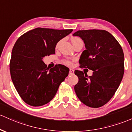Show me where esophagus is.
Wrapping results in <instances>:
<instances>
[{
    "mask_svg": "<svg viewBox=\"0 0 132 132\" xmlns=\"http://www.w3.org/2000/svg\"><path fill=\"white\" fill-rule=\"evenodd\" d=\"M74 70L73 69H69V75H73V74H74Z\"/></svg>",
    "mask_w": 132,
    "mask_h": 132,
    "instance_id": "34e87169",
    "label": "esophagus"
}]
</instances>
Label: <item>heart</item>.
I'll return each mask as SVG.
<instances>
[{
    "label": "heart",
    "mask_w": 132,
    "mask_h": 132,
    "mask_svg": "<svg viewBox=\"0 0 132 132\" xmlns=\"http://www.w3.org/2000/svg\"><path fill=\"white\" fill-rule=\"evenodd\" d=\"M81 40L80 39L78 38V37H72L71 38V40L72 44H73V43H75V42L78 41V40ZM58 44H59V43H57V46H58ZM64 63L66 64L69 65V66H70V65L72 64L71 62L70 61H68V60H64Z\"/></svg>",
    "instance_id": "b5f03b06"
}]
</instances>
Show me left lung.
Masks as SVG:
<instances>
[{
    "label": "left lung",
    "mask_w": 132,
    "mask_h": 132,
    "mask_svg": "<svg viewBox=\"0 0 132 132\" xmlns=\"http://www.w3.org/2000/svg\"><path fill=\"white\" fill-rule=\"evenodd\" d=\"M73 36L81 38L86 47L79 60L80 68L93 71L91 76L75 71L79 79L75 93L85 105L99 108L110 100L122 80L123 51L115 37L105 30L78 31Z\"/></svg>",
    "instance_id": "1"
}]
</instances>
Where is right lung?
I'll list each match as a JSON object with an SVG mask.
<instances>
[{"label":"right lung","mask_w":132,"mask_h":132,"mask_svg":"<svg viewBox=\"0 0 132 132\" xmlns=\"http://www.w3.org/2000/svg\"><path fill=\"white\" fill-rule=\"evenodd\" d=\"M72 31L37 27L26 32L15 42L10 72L17 92L27 104L32 106L47 104L68 76V68L57 64L49 69L43 59L54 54L57 43Z\"/></svg>","instance_id":"right-lung-1"}]
</instances>
